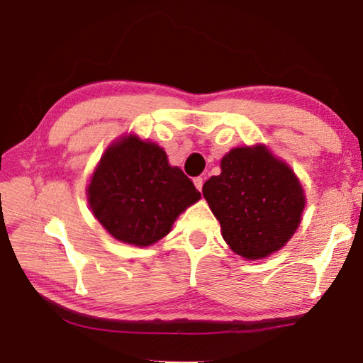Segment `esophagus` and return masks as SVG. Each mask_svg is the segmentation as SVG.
Instances as JSON below:
<instances>
[{"label": "esophagus", "mask_w": 363, "mask_h": 363, "mask_svg": "<svg viewBox=\"0 0 363 363\" xmlns=\"http://www.w3.org/2000/svg\"><path fill=\"white\" fill-rule=\"evenodd\" d=\"M194 184H195V187L200 190L201 192V187H203V177H194Z\"/></svg>", "instance_id": "esophagus-1"}]
</instances>
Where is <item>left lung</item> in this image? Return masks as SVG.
Here are the masks:
<instances>
[{
    "label": "left lung",
    "instance_id": "left-lung-1",
    "mask_svg": "<svg viewBox=\"0 0 363 363\" xmlns=\"http://www.w3.org/2000/svg\"><path fill=\"white\" fill-rule=\"evenodd\" d=\"M203 186L227 245L247 259L280 250L301 223L304 194L293 171L266 147H238Z\"/></svg>",
    "mask_w": 363,
    "mask_h": 363
}]
</instances>
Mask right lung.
Segmentation results:
<instances>
[{"label":"right lung","instance_id":"1","mask_svg":"<svg viewBox=\"0 0 363 363\" xmlns=\"http://www.w3.org/2000/svg\"><path fill=\"white\" fill-rule=\"evenodd\" d=\"M199 199L194 182L169 167L164 150L136 136L108 147L88 186L97 220L116 240L136 247L163 238L174 219Z\"/></svg>","mask_w":363,"mask_h":363}]
</instances>
